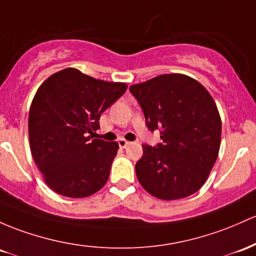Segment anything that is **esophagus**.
<instances>
[{"label":"esophagus","instance_id":"1","mask_svg":"<svg viewBox=\"0 0 256 256\" xmlns=\"http://www.w3.org/2000/svg\"><path fill=\"white\" fill-rule=\"evenodd\" d=\"M128 144H130V142L126 141V140H124V138L119 140V147L120 148H125L126 146H128Z\"/></svg>","mask_w":256,"mask_h":256}]
</instances>
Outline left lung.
Wrapping results in <instances>:
<instances>
[{
	"instance_id": "obj_1",
	"label": "left lung",
	"mask_w": 256,
	"mask_h": 256,
	"mask_svg": "<svg viewBox=\"0 0 256 256\" xmlns=\"http://www.w3.org/2000/svg\"><path fill=\"white\" fill-rule=\"evenodd\" d=\"M146 125L162 143L143 144L136 175L150 194L175 200L206 184L218 156L221 118L209 92L184 74H164L130 86Z\"/></svg>"
}]
</instances>
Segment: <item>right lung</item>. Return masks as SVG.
I'll return each mask as SVG.
<instances>
[{
	"mask_svg": "<svg viewBox=\"0 0 256 256\" xmlns=\"http://www.w3.org/2000/svg\"><path fill=\"white\" fill-rule=\"evenodd\" d=\"M128 85L66 68L36 91L29 112L30 150L44 182L58 194L85 198L108 181L119 144L94 138L100 114Z\"/></svg>",
	"mask_w": 256,
	"mask_h": 256,
	"instance_id": "obj_1",
	"label": "right lung"
}]
</instances>
